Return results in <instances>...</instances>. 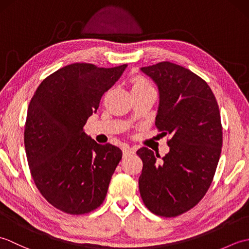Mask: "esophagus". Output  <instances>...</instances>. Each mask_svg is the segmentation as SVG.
Listing matches in <instances>:
<instances>
[{
    "label": "esophagus",
    "mask_w": 249,
    "mask_h": 249,
    "mask_svg": "<svg viewBox=\"0 0 249 249\" xmlns=\"http://www.w3.org/2000/svg\"><path fill=\"white\" fill-rule=\"evenodd\" d=\"M135 150L133 149V147H130L129 145H124L123 146V153H124V155H126V154H129V153H133Z\"/></svg>",
    "instance_id": "esophagus-1"
}]
</instances>
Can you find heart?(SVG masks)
<instances>
[{
  "instance_id": "1",
  "label": "heart",
  "mask_w": 249,
  "mask_h": 249,
  "mask_svg": "<svg viewBox=\"0 0 249 249\" xmlns=\"http://www.w3.org/2000/svg\"><path fill=\"white\" fill-rule=\"evenodd\" d=\"M146 89H154L151 84L147 82L143 78L136 79L131 87V92L134 91H146Z\"/></svg>"
}]
</instances>
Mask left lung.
<instances>
[{
	"label": "left lung",
	"instance_id": "8db88e82",
	"mask_svg": "<svg viewBox=\"0 0 249 249\" xmlns=\"http://www.w3.org/2000/svg\"><path fill=\"white\" fill-rule=\"evenodd\" d=\"M140 71L160 93L155 124L171 137L163 157L137 151L140 195L151 212L174 217L194 208L212 183L223 145L219 108L208 83L187 68L161 62Z\"/></svg>",
	"mask_w": 249,
	"mask_h": 249
}]
</instances>
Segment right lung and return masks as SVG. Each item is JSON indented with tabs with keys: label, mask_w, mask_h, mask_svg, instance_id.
Here are the masks:
<instances>
[{
	"label": "right lung",
	"mask_w": 249,
	"mask_h": 249,
	"mask_svg": "<svg viewBox=\"0 0 249 249\" xmlns=\"http://www.w3.org/2000/svg\"><path fill=\"white\" fill-rule=\"evenodd\" d=\"M127 65L73 63L47 77L32 97L24 145L34 183L63 212L89 213L103 203L122 151L98 144L83 126Z\"/></svg>",
	"instance_id": "1"
}]
</instances>
